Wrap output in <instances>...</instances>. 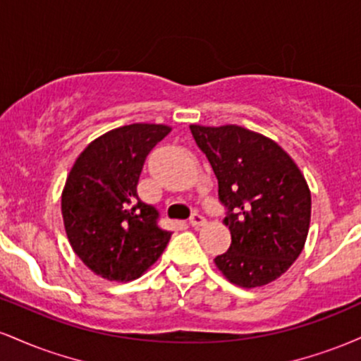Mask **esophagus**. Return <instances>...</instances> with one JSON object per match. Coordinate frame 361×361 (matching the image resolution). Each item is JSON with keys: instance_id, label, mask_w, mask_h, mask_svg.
Here are the masks:
<instances>
[{"instance_id": "1", "label": "esophagus", "mask_w": 361, "mask_h": 361, "mask_svg": "<svg viewBox=\"0 0 361 361\" xmlns=\"http://www.w3.org/2000/svg\"><path fill=\"white\" fill-rule=\"evenodd\" d=\"M205 217L204 215H200L198 212H195L192 217H190V224H192V227H202L205 226Z\"/></svg>"}]
</instances>
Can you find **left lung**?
I'll return each instance as SVG.
<instances>
[{"label":"left lung","instance_id":"left-lung-1","mask_svg":"<svg viewBox=\"0 0 361 361\" xmlns=\"http://www.w3.org/2000/svg\"><path fill=\"white\" fill-rule=\"evenodd\" d=\"M219 181L231 246L215 267L231 283L256 288L280 279L304 250L310 190L275 140L239 126H190Z\"/></svg>","mask_w":361,"mask_h":361}]
</instances>
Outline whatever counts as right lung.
<instances>
[{
    "label": "right lung",
    "mask_w": 361,
    "mask_h": 361,
    "mask_svg": "<svg viewBox=\"0 0 361 361\" xmlns=\"http://www.w3.org/2000/svg\"><path fill=\"white\" fill-rule=\"evenodd\" d=\"M171 132L163 123H130L82 149L61 195L73 251L94 275L132 281L163 255L171 233L157 227V210L144 204L137 183L152 147Z\"/></svg>",
    "instance_id": "1"
}]
</instances>
